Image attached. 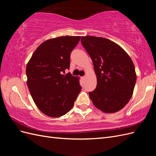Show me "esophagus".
I'll return each mask as SVG.
<instances>
[{"label": "esophagus", "mask_w": 156, "mask_h": 156, "mask_svg": "<svg viewBox=\"0 0 156 156\" xmlns=\"http://www.w3.org/2000/svg\"><path fill=\"white\" fill-rule=\"evenodd\" d=\"M85 76H83V77H81V78H82V79H85Z\"/></svg>", "instance_id": "34e87169"}]
</instances>
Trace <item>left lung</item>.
<instances>
[{
    "instance_id": "1",
    "label": "left lung",
    "mask_w": 156,
    "mask_h": 156,
    "mask_svg": "<svg viewBox=\"0 0 156 156\" xmlns=\"http://www.w3.org/2000/svg\"><path fill=\"white\" fill-rule=\"evenodd\" d=\"M81 41L97 76L96 88L89 92L94 105L106 113L120 111L133 95L136 80L131 58L119 45L104 37L83 36Z\"/></svg>"
}]
</instances>
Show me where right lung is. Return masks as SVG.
<instances>
[{
	"label": "right lung",
	"instance_id": "obj_1",
	"mask_svg": "<svg viewBox=\"0 0 156 156\" xmlns=\"http://www.w3.org/2000/svg\"><path fill=\"white\" fill-rule=\"evenodd\" d=\"M80 36H62L43 42L26 68L27 86L36 106L44 114L60 117L72 109L81 92L77 77L69 69L70 55Z\"/></svg>",
	"mask_w": 156,
	"mask_h": 156
}]
</instances>
